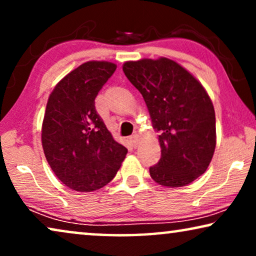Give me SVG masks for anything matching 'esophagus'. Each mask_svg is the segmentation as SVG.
Masks as SVG:
<instances>
[{
  "label": "esophagus",
  "mask_w": 256,
  "mask_h": 256,
  "mask_svg": "<svg viewBox=\"0 0 256 256\" xmlns=\"http://www.w3.org/2000/svg\"><path fill=\"white\" fill-rule=\"evenodd\" d=\"M129 141H130V144L132 148H136V146H138V135H132L130 138H129Z\"/></svg>",
  "instance_id": "esophagus-1"
}]
</instances>
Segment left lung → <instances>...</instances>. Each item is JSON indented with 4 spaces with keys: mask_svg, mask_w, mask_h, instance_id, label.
Returning a JSON list of instances; mask_svg holds the SVG:
<instances>
[{
    "mask_svg": "<svg viewBox=\"0 0 256 256\" xmlns=\"http://www.w3.org/2000/svg\"><path fill=\"white\" fill-rule=\"evenodd\" d=\"M124 72L142 94L160 132V158L150 176L163 186L190 184L208 168L216 149V114L202 84L168 58L124 62Z\"/></svg>",
    "mask_w": 256,
    "mask_h": 256,
    "instance_id": "obj_1",
    "label": "left lung"
}]
</instances>
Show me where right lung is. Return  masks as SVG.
<instances>
[{
  "instance_id": "right-lung-1",
  "label": "right lung",
  "mask_w": 256,
  "mask_h": 256,
  "mask_svg": "<svg viewBox=\"0 0 256 256\" xmlns=\"http://www.w3.org/2000/svg\"><path fill=\"white\" fill-rule=\"evenodd\" d=\"M115 70L116 65L110 62H84L65 76L48 96L42 144L54 174L72 190L104 188L128 152L113 138L94 101Z\"/></svg>"
}]
</instances>
